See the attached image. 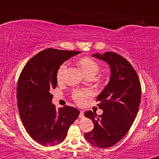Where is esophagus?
<instances>
[{
    "instance_id": "obj_1",
    "label": "esophagus",
    "mask_w": 159,
    "mask_h": 159,
    "mask_svg": "<svg viewBox=\"0 0 159 159\" xmlns=\"http://www.w3.org/2000/svg\"><path fill=\"white\" fill-rule=\"evenodd\" d=\"M80 118H83V117H84V111H80Z\"/></svg>"
}]
</instances>
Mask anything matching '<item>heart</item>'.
Returning a JSON list of instances; mask_svg holds the SVG:
<instances>
[{"instance_id":"heart-1","label":"heart","mask_w":159,"mask_h":159,"mask_svg":"<svg viewBox=\"0 0 159 159\" xmlns=\"http://www.w3.org/2000/svg\"><path fill=\"white\" fill-rule=\"evenodd\" d=\"M79 65L81 68L82 70L84 72V74L86 75L88 77L91 76L94 77L98 74L100 71L101 67L100 65L94 60L92 58L85 57L82 58L79 61ZM68 66V63L64 62L62 63L59 68H58L57 72V80L58 83H63L65 79V74L67 68ZM93 95V92L89 89H76L73 91L72 93V99L75 101L78 105H84L86 102V100L89 98H90Z\"/></svg>"}]
</instances>
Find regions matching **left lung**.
<instances>
[{"instance_id": "8db88e82", "label": "left lung", "mask_w": 159, "mask_h": 159, "mask_svg": "<svg viewBox=\"0 0 159 159\" xmlns=\"http://www.w3.org/2000/svg\"><path fill=\"white\" fill-rule=\"evenodd\" d=\"M93 57L109 63L111 76L107 86L97 98L103 113L98 117L91 111L84 114L94 124L92 131L84 136L92 145L104 149L119 142L131 128L139 111L141 86L135 68L122 56L105 52Z\"/></svg>"}]
</instances>
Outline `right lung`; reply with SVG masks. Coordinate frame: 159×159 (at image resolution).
I'll return each instance as SVG.
<instances>
[{"label": "right lung", "mask_w": 159, "mask_h": 159, "mask_svg": "<svg viewBox=\"0 0 159 159\" xmlns=\"http://www.w3.org/2000/svg\"><path fill=\"white\" fill-rule=\"evenodd\" d=\"M80 53L48 48L32 57L20 72L16 90L20 119L32 139L43 146L62 142L79 116V110L69 106L57 111L50 92L57 87L59 66Z\"/></svg>", "instance_id": "1"}]
</instances>
